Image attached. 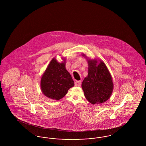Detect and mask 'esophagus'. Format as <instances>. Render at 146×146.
<instances>
[{
	"label": "esophagus",
	"instance_id": "1",
	"mask_svg": "<svg viewBox=\"0 0 146 146\" xmlns=\"http://www.w3.org/2000/svg\"><path fill=\"white\" fill-rule=\"evenodd\" d=\"M75 85L76 86H81V84H82V82L81 81H76L75 82Z\"/></svg>",
	"mask_w": 146,
	"mask_h": 146
}]
</instances>
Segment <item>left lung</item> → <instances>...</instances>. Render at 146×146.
Wrapping results in <instances>:
<instances>
[{
	"mask_svg": "<svg viewBox=\"0 0 146 146\" xmlns=\"http://www.w3.org/2000/svg\"><path fill=\"white\" fill-rule=\"evenodd\" d=\"M87 60L88 75L82 84L84 95L91 104L104 103L111 97L113 90L111 75L103 61L98 63L95 59Z\"/></svg>",
	"mask_w": 146,
	"mask_h": 146,
	"instance_id": "1",
	"label": "left lung"
}]
</instances>
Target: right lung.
Wrapping results in <instances>:
<instances>
[{"instance_id":"obj_1","label":"right lung","mask_w":146,"mask_h":146,"mask_svg":"<svg viewBox=\"0 0 146 146\" xmlns=\"http://www.w3.org/2000/svg\"><path fill=\"white\" fill-rule=\"evenodd\" d=\"M65 66V60L59 63L53 58L50 61L40 81L42 92L46 97L59 100L67 94L70 88L74 86V81Z\"/></svg>"}]
</instances>
